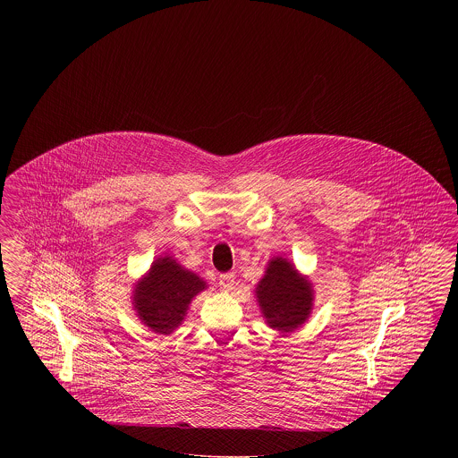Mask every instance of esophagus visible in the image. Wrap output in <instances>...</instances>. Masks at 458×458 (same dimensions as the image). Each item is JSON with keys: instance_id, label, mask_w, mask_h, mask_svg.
Segmentation results:
<instances>
[{"instance_id": "34e87169", "label": "esophagus", "mask_w": 458, "mask_h": 458, "mask_svg": "<svg viewBox=\"0 0 458 458\" xmlns=\"http://www.w3.org/2000/svg\"><path fill=\"white\" fill-rule=\"evenodd\" d=\"M233 284H235V275L233 273H226V275L219 276V288L223 292H232Z\"/></svg>"}]
</instances>
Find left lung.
<instances>
[{
    "instance_id": "obj_1",
    "label": "left lung",
    "mask_w": 458,
    "mask_h": 458,
    "mask_svg": "<svg viewBox=\"0 0 458 458\" xmlns=\"http://www.w3.org/2000/svg\"><path fill=\"white\" fill-rule=\"evenodd\" d=\"M264 323L280 333L304 327L314 309V288L307 275L284 256L267 261L254 290Z\"/></svg>"
}]
</instances>
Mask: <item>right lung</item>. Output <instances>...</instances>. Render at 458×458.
<instances>
[{
  "instance_id": "add662e5",
  "label": "right lung",
  "mask_w": 458,
  "mask_h": 458,
  "mask_svg": "<svg viewBox=\"0 0 458 458\" xmlns=\"http://www.w3.org/2000/svg\"><path fill=\"white\" fill-rule=\"evenodd\" d=\"M208 284L174 256L156 258L149 271L133 284L135 316L156 335H172L187 316L189 305Z\"/></svg>"
}]
</instances>
